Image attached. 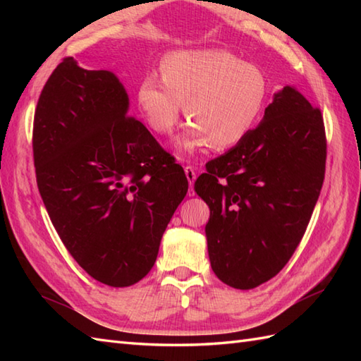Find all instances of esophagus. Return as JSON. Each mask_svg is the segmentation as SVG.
<instances>
[{
	"instance_id": "34e87169",
	"label": "esophagus",
	"mask_w": 361,
	"mask_h": 361,
	"mask_svg": "<svg viewBox=\"0 0 361 361\" xmlns=\"http://www.w3.org/2000/svg\"><path fill=\"white\" fill-rule=\"evenodd\" d=\"M185 173H186V178L189 181V188H190V195H194V181L197 180V171L192 166H186L185 167Z\"/></svg>"
}]
</instances>
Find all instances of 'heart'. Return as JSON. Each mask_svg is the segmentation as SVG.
Returning a JSON list of instances; mask_svg holds the SVG:
<instances>
[{"mask_svg":"<svg viewBox=\"0 0 361 361\" xmlns=\"http://www.w3.org/2000/svg\"><path fill=\"white\" fill-rule=\"evenodd\" d=\"M265 97L267 79L257 66L216 49L167 54L161 78L147 75L137 88L142 116L158 135L173 132L185 105L192 122L176 140L183 155L240 142L256 126Z\"/></svg>","mask_w":361,"mask_h":361,"instance_id":"b5f03b06","label":"heart"}]
</instances>
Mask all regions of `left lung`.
<instances>
[{"mask_svg": "<svg viewBox=\"0 0 361 361\" xmlns=\"http://www.w3.org/2000/svg\"><path fill=\"white\" fill-rule=\"evenodd\" d=\"M324 171L321 111L295 87H283L260 124L209 161L194 185L211 211L204 231L221 282L250 290L286 267L309 225Z\"/></svg>", "mask_w": 361, "mask_h": 361, "instance_id": "8db88e82", "label": "left lung"}]
</instances>
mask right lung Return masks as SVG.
Segmentation results:
<instances>
[{
  "label": "right lung",
  "instance_id": "add662e5",
  "mask_svg": "<svg viewBox=\"0 0 361 361\" xmlns=\"http://www.w3.org/2000/svg\"><path fill=\"white\" fill-rule=\"evenodd\" d=\"M111 71L63 59L38 97L34 164L46 211L66 250L110 287L141 281L188 192V178L142 122Z\"/></svg>",
  "mask_w": 361,
  "mask_h": 361
}]
</instances>
